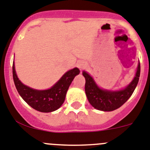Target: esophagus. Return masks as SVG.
I'll return each mask as SVG.
<instances>
[{
  "instance_id": "esophagus-1",
  "label": "esophagus",
  "mask_w": 150,
  "mask_h": 150,
  "mask_svg": "<svg viewBox=\"0 0 150 150\" xmlns=\"http://www.w3.org/2000/svg\"><path fill=\"white\" fill-rule=\"evenodd\" d=\"M77 66L79 69L82 70V69H84V68H86V64L85 62H79L77 64Z\"/></svg>"
}]
</instances>
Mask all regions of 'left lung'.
I'll use <instances>...</instances> for the list:
<instances>
[{"label":"left lung","instance_id":"8db88e82","mask_svg":"<svg viewBox=\"0 0 150 150\" xmlns=\"http://www.w3.org/2000/svg\"><path fill=\"white\" fill-rule=\"evenodd\" d=\"M140 73L141 65L139 62L135 75L129 84L123 89L112 91L99 87L88 73L82 71V75L86 79L85 91L90 104L96 109L103 112H112L120 108L133 94L138 83Z\"/></svg>","mask_w":150,"mask_h":150}]
</instances>
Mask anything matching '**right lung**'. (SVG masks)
<instances>
[{"label": "right lung", "instance_id": "obj_1", "mask_svg": "<svg viewBox=\"0 0 150 150\" xmlns=\"http://www.w3.org/2000/svg\"><path fill=\"white\" fill-rule=\"evenodd\" d=\"M79 72V68H73L67 71L50 88L37 90L23 84L17 76L14 62L12 65L13 80L18 94L33 108L45 113L54 112L61 107L64 101L68 88L74 77Z\"/></svg>", "mask_w": 150, "mask_h": 150}]
</instances>
